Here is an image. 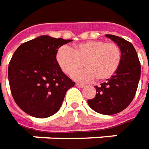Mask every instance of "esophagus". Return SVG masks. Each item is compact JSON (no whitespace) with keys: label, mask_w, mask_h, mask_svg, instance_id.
I'll list each match as a JSON object with an SVG mask.
<instances>
[{"label":"esophagus","mask_w":149,"mask_h":149,"mask_svg":"<svg viewBox=\"0 0 149 149\" xmlns=\"http://www.w3.org/2000/svg\"><path fill=\"white\" fill-rule=\"evenodd\" d=\"M76 86H77V87H84L85 85L81 84V83H76Z\"/></svg>","instance_id":"1"}]
</instances>
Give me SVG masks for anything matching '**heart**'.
<instances>
[{"mask_svg": "<svg viewBox=\"0 0 149 149\" xmlns=\"http://www.w3.org/2000/svg\"><path fill=\"white\" fill-rule=\"evenodd\" d=\"M56 58L63 72L73 74L84 63L86 68L73 75L80 81L94 79L105 81L117 72L121 63L122 54L118 44L102 40H91L76 45L73 49L62 47L57 52Z\"/></svg>", "mask_w": 149, "mask_h": 149, "instance_id": "1", "label": "heart"}]
</instances>
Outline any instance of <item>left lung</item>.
Here are the masks:
<instances>
[{"label": "left lung", "instance_id": "obj_1", "mask_svg": "<svg viewBox=\"0 0 149 149\" xmlns=\"http://www.w3.org/2000/svg\"><path fill=\"white\" fill-rule=\"evenodd\" d=\"M120 46L122 59L119 68L100 86H95L96 95L87 100L91 108L102 115H115L128 107L135 95L140 79V62L133 44L112 34H105Z\"/></svg>", "mask_w": 149, "mask_h": 149}]
</instances>
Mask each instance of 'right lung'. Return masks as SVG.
<instances>
[{"instance_id":"right-lung-1","label":"right lung","mask_w":149,"mask_h":149,"mask_svg":"<svg viewBox=\"0 0 149 149\" xmlns=\"http://www.w3.org/2000/svg\"><path fill=\"white\" fill-rule=\"evenodd\" d=\"M71 39L43 35L19 46L8 67L14 100L29 116L44 119L54 115L75 82L63 73L56 55Z\"/></svg>"}]
</instances>
